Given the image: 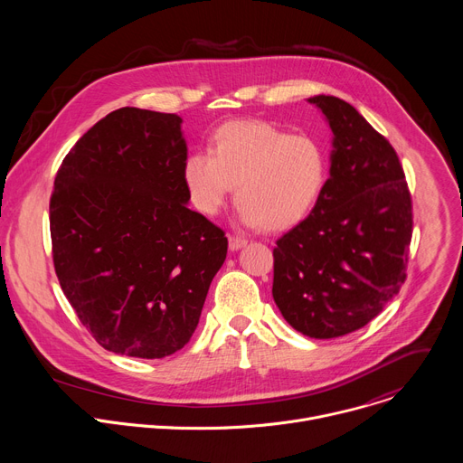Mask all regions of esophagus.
<instances>
[{"mask_svg": "<svg viewBox=\"0 0 463 463\" xmlns=\"http://www.w3.org/2000/svg\"><path fill=\"white\" fill-rule=\"evenodd\" d=\"M247 245V240L245 238H241V236H229V249L231 250H238V249H241V247H245Z\"/></svg>", "mask_w": 463, "mask_h": 463, "instance_id": "obj_1", "label": "esophagus"}]
</instances>
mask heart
Segmentation results:
<instances>
[{
  "instance_id": "heart-1",
  "label": "heart",
  "mask_w": 463,
  "mask_h": 463,
  "mask_svg": "<svg viewBox=\"0 0 463 463\" xmlns=\"http://www.w3.org/2000/svg\"><path fill=\"white\" fill-rule=\"evenodd\" d=\"M327 174L322 145L266 120H231L216 128L209 154H190L181 179L190 205L216 216L234 188L240 220L266 231L298 223L317 203Z\"/></svg>"
}]
</instances>
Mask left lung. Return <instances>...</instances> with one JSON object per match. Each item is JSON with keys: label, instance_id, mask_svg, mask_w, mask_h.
Listing matches in <instances>:
<instances>
[{"label": "left lung", "instance_id": "1", "mask_svg": "<svg viewBox=\"0 0 463 463\" xmlns=\"http://www.w3.org/2000/svg\"><path fill=\"white\" fill-rule=\"evenodd\" d=\"M332 128L329 177L306 220L277 240L273 298L306 337L366 326L407 279L412 202L398 154L348 102L317 95Z\"/></svg>", "mask_w": 463, "mask_h": 463}]
</instances>
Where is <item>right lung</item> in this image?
Returning <instances> with one entry per match:
<instances>
[{
  "label": "right lung",
  "mask_w": 463,
  "mask_h": 463,
  "mask_svg": "<svg viewBox=\"0 0 463 463\" xmlns=\"http://www.w3.org/2000/svg\"><path fill=\"white\" fill-rule=\"evenodd\" d=\"M181 117L106 115L65 156L49 205L65 298L108 352L161 359L192 337L225 232L186 207Z\"/></svg>",
  "instance_id": "right-lung-1"
}]
</instances>
